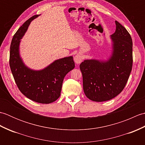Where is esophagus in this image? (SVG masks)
Listing matches in <instances>:
<instances>
[{
	"instance_id": "esophagus-1",
	"label": "esophagus",
	"mask_w": 145,
	"mask_h": 145,
	"mask_svg": "<svg viewBox=\"0 0 145 145\" xmlns=\"http://www.w3.org/2000/svg\"><path fill=\"white\" fill-rule=\"evenodd\" d=\"M82 59H83V58H82V56L81 54H76L75 56L74 57V61L76 64L80 63L82 62Z\"/></svg>"
}]
</instances>
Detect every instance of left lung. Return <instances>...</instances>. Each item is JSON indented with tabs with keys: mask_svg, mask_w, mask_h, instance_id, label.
Returning <instances> with one entry per match:
<instances>
[{
	"mask_svg": "<svg viewBox=\"0 0 145 145\" xmlns=\"http://www.w3.org/2000/svg\"><path fill=\"white\" fill-rule=\"evenodd\" d=\"M116 30L111 35L112 54L106 61L85 60L80 65L84 93L94 101L115 98L123 90L133 65V42L125 27L115 21Z\"/></svg>",
	"mask_w": 145,
	"mask_h": 145,
	"instance_id": "left-lung-1",
	"label": "left lung"
}]
</instances>
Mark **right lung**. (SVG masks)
Masks as SVG:
<instances>
[{
  "label": "right lung",
  "instance_id": "add662e5",
  "mask_svg": "<svg viewBox=\"0 0 145 145\" xmlns=\"http://www.w3.org/2000/svg\"><path fill=\"white\" fill-rule=\"evenodd\" d=\"M40 15H33L22 25L12 40L9 64L17 87L26 97L35 102L48 104L60 96L65 76L75 68L72 56L54 61L44 69L33 70L27 67L19 54L20 39L31 22Z\"/></svg>",
  "mask_w": 145,
  "mask_h": 145
}]
</instances>
